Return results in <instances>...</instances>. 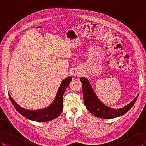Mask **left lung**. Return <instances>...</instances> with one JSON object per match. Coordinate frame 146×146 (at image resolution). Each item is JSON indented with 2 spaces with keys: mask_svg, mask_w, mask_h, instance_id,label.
<instances>
[{
  "mask_svg": "<svg viewBox=\"0 0 146 146\" xmlns=\"http://www.w3.org/2000/svg\"><path fill=\"white\" fill-rule=\"evenodd\" d=\"M82 84V94L84 104L87 109L94 116L103 119H112L125 114L133 107L138 97L137 95L128 105L120 109H115L102 104L94 92L88 80L80 78Z\"/></svg>",
  "mask_w": 146,
  "mask_h": 146,
  "instance_id": "left-lung-1",
  "label": "left lung"
}]
</instances>
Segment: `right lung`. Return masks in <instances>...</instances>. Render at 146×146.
Here are the masks:
<instances>
[{
  "mask_svg": "<svg viewBox=\"0 0 146 146\" xmlns=\"http://www.w3.org/2000/svg\"><path fill=\"white\" fill-rule=\"evenodd\" d=\"M72 80L71 76L63 80L52 104L43 109L35 111L25 109L19 106L10 95L9 97L16 110L26 118L36 122H48L56 118L60 115L63 110L64 93Z\"/></svg>",
  "mask_w": 146,
  "mask_h": 146,
  "instance_id": "1",
  "label": "right lung"
}]
</instances>
